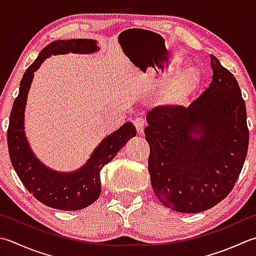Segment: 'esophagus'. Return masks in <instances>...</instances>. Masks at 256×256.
<instances>
[{
	"instance_id": "1",
	"label": "esophagus",
	"mask_w": 256,
	"mask_h": 256,
	"mask_svg": "<svg viewBox=\"0 0 256 256\" xmlns=\"http://www.w3.org/2000/svg\"><path fill=\"white\" fill-rule=\"evenodd\" d=\"M133 124H134L135 128H136L138 134L142 135L143 132H144V128H145V121H144V120L141 118H135L134 121H133Z\"/></svg>"
}]
</instances>
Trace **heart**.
Here are the masks:
<instances>
[{
    "label": "heart",
    "instance_id": "b5f03b06",
    "mask_svg": "<svg viewBox=\"0 0 256 256\" xmlns=\"http://www.w3.org/2000/svg\"><path fill=\"white\" fill-rule=\"evenodd\" d=\"M201 73L196 68H188L174 76L162 91V100L168 105H182L198 88Z\"/></svg>",
    "mask_w": 256,
    "mask_h": 256
}]
</instances>
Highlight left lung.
Instances as JSON below:
<instances>
[{
    "label": "left lung",
    "instance_id": "8db88e82",
    "mask_svg": "<svg viewBox=\"0 0 256 256\" xmlns=\"http://www.w3.org/2000/svg\"><path fill=\"white\" fill-rule=\"evenodd\" d=\"M212 82L184 106L146 115L148 172L156 198L181 213L208 210L232 191L248 148L246 108L234 75L211 54Z\"/></svg>",
    "mask_w": 256,
    "mask_h": 256
}]
</instances>
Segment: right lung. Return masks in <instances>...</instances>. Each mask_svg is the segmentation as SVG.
Here are the masks:
<instances>
[{
  "label": "right lung",
  "instance_id": "right-lung-1",
  "mask_svg": "<svg viewBox=\"0 0 256 256\" xmlns=\"http://www.w3.org/2000/svg\"><path fill=\"white\" fill-rule=\"evenodd\" d=\"M98 50L96 42L88 38L58 40L45 46L38 58L25 71L20 84L18 95L13 103L8 128V154L13 168L28 191L41 203L63 211L88 208L101 194L100 172L111 162L130 138L136 135L131 122L105 138L95 148L86 164L72 173L50 170L35 158L24 134V110L34 72L44 60L58 54L93 53Z\"/></svg>",
  "mask_w": 256,
  "mask_h": 256
}]
</instances>
